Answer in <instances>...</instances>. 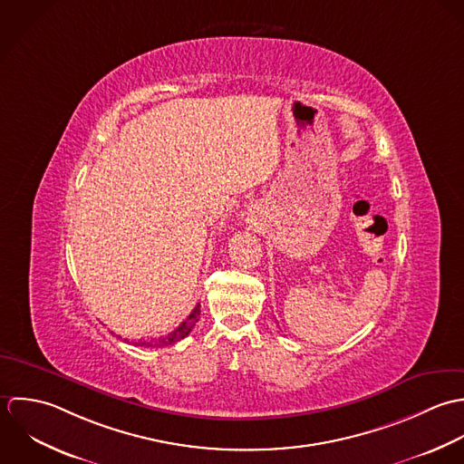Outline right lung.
Instances as JSON below:
<instances>
[{
    "mask_svg": "<svg viewBox=\"0 0 464 464\" xmlns=\"http://www.w3.org/2000/svg\"><path fill=\"white\" fill-rule=\"evenodd\" d=\"M200 304H197L193 310H191V314L186 317L185 321L174 330V332H170L169 335H165V337H160V339H150V341H138V343H134L136 346H147V348H150V346H154V348H161V346H169V344H176L178 341H181V339H185L186 335L193 330V326H195V323L198 321V315H200V308H198Z\"/></svg>",
    "mask_w": 464,
    "mask_h": 464,
    "instance_id": "1",
    "label": "right lung"
}]
</instances>
